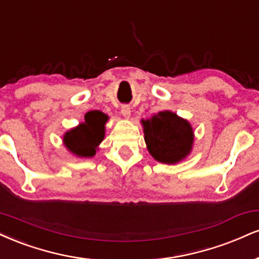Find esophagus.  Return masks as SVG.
<instances>
[{
    "mask_svg": "<svg viewBox=\"0 0 259 259\" xmlns=\"http://www.w3.org/2000/svg\"><path fill=\"white\" fill-rule=\"evenodd\" d=\"M120 113H121V116H123L124 118H126V119H129L130 116H132V110H130L129 106L124 105V106H121Z\"/></svg>",
    "mask_w": 259,
    "mask_h": 259,
    "instance_id": "1",
    "label": "esophagus"
}]
</instances>
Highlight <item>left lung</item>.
Segmentation results:
<instances>
[{"label": "left lung", "instance_id": "1", "mask_svg": "<svg viewBox=\"0 0 259 259\" xmlns=\"http://www.w3.org/2000/svg\"><path fill=\"white\" fill-rule=\"evenodd\" d=\"M141 124L149 154L157 161L174 165L191 154L194 130L175 112L160 111L148 119H141Z\"/></svg>", "mask_w": 259, "mask_h": 259}]
</instances>
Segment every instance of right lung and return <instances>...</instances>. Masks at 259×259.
Returning <instances> with one entry per match:
<instances>
[{"label":"right lung","instance_id":"add662e5","mask_svg":"<svg viewBox=\"0 0 259 259\" xmlns=\"http://www.w3.org/2000/svg\"><path fill=\"white\" fill-rule=\"evenodd\" d=\"M107 120L108 116L102 112H88L84 116V121L64 134V146L70 153L78 158L94 157L100 143L105 139Z\"/></svg>","mask_w":259,"mask_h":259}]
</instances>
